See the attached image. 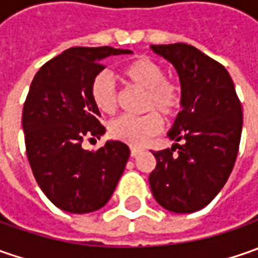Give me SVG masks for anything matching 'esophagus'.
<instances>
[{"label":"esophagus","instance_id":"esophagus-1","mask_svg":"<svg viewBox=\"0 0 258 258\" xmlns=\"http://www.w3.org/2000/svg\"><path fill=\"white\" fill-rule=\"evenodd\" d=\"M144 149L142 148H138V146H131V155L132 156H136V155H139L142 152Z\"/></svg>","mask_w":258,"mask_h":258}]
</instances>
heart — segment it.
Masks as SVG:
<instances>
[{
  "label": "heart",
  "instance_id": "1",
  "mask_svg": "<svg viewBox=\"0 0 258 258\" xmlns=\"http://www.w3.org/2000/svg\"><path fill=\"white\" fill-rule=\"evenodd\" d=\"M120 75L127 85L145 90L144 109L149 113L144 116H120L109 123V135L129 145H142L161 129L164 120L172 119L179 113L183 102V89L179 82L166 79V70L161 63L151 58H138L120 69ZM90 94L94 106L112 114L119 104L117 87L107 73L94 77Z\"/></svg>",
  "mask_w": 258,
  "mask_h": 258
}]
</instances>
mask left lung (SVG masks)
Segmentation results:
<instances>
[{"mask_svg": "<svg viewBox=\"0 0 258 258\" xmlns=\"http://www.w3.org/2000/svg\"><path fill=\"white\" fill-rule=\"evenodd\" d=\"M176 69L183 89L182 110L169 139L172 148L152 152L149 175L155 200L178 214L213 201L233 171L243 127V109L227 69L185 43L151 45Z\"/></svg>", "mask_w": 258, "mask_h": 258, "instance_id": "1", "label": "left lung"}]
</instances>
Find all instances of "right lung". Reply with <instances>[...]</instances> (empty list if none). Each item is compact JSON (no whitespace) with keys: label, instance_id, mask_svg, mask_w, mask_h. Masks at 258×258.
<instances>
[{"label":"right lung","instance_id":"right-lung-1","mask_svg":"<svg viewBox=\"0 0 258 258\" xmlns=\"http://www.w3.org/2000/svg\"><path fill=\"white\" fill-rule=\"evenodd\" d=\"M131 50L72 47L48 60L34 76L23 107L25 152L35 181L60 210L87 214L110 200L131 151L107 141L96 152L82 148L85 139H99L104 126L90 87L104 69L107 55Z\"/></svg>","mask_w":258,"mask_h":258}]
</instances>
